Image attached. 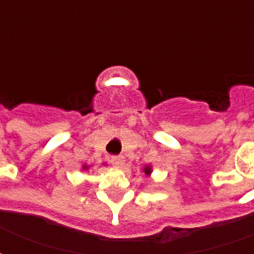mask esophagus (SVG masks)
I'll return each mask as SVG.
<instances>
[{"mask_svg": "<svg viewBox=\"0 0 254 254\" xmlns=\"http://www.w3.org/2000/svg\"><path fill=\"white\" fill-rule=\"evenodd\" d=\"M111 165L116 166V167H122L124 163H125V159H124V156H111Z\"/></svg>", "mask_w": 254, "mask_h": 254, "instance_id": "1", "label": "esophagus"}]
</instances>
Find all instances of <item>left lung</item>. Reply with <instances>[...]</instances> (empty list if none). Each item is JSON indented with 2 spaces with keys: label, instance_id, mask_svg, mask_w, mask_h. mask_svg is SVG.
Instances as JSON below:
<instances>
[{
  "label": "left lung",
  "instance_id": "left-lung-1",
  "mask_svg": "<svg viewBox=\"0 0 254 254\" xmlns=\"http://www.w3.org/2000/svg\"><path fill=\"white\" fill-rule=\"evenodd\" d=\"M143 171H144V174H145V176H151V173H152V167H151L149 165H147L143 169Z\"/></svg>",
  "mask_w": 254,
  "mask_h": 254
}]
</instances>
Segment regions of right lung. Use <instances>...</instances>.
<instances>
[{
	"mask_svg": "<svg viewBox=\"0 0 254 254\" xmlns=\"http://www.w3.org/2000/svg\"><path fill=\"white\" fill-rule=\"evenodd\" d=\"M88 169H89L88 165H83V167H81V170H83V171H87Z\"/></svg>",
	"mask_w": 254,
	"mask_h": 254,
	"instance_id": "add662e5",
	"label": "right lung"
}]
</instances>
